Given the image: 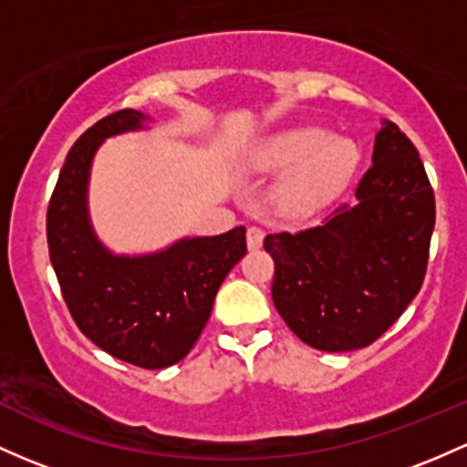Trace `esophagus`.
<instances>
[{
  "mask_svg": "<svg viewBox=\"0 0 467 467\" xmlns=\"http://www.w3.org/2000/svg\"><path fill=\"white\" fill-rule=\"evenodd\" d=\"M265 240V232L260 227H249L247 229V247L258 249Z\"/></svg>",
  "mask_w": 467,
  "mask_h": 467,
  "instance_id": "34e87169",
  "label": "esophagus"
}]
</instances>
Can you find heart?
Returning <instances> with one entry per match:
<instances>
[{"instance_id": "1", "label": "heart", "mask_w": 467, "mask_h": 467, "mask_svg": "<svg viewBox=\"0 0 467 467\" xmlns=\"http://www.w3.org/2000/svg\"><path fill=\"white\" fill-rule=\"evenodd\" d=\"M360 151L348 138H329L325 129L303 127L272 140L263 149L258 167L283 173L293 169L275 189V204L289 218H305L325 207L345 189Z\"/></svg>"}]
</instances>
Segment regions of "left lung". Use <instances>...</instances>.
<instances>
[{
    "label": "left lung",
    "mask_w": 467,
    "mask_h": 467,
    "mask_svg": "<svg viewBox=\"0 0 467 467\" xmlns=\"http://www.w3.org/2000/svg\"><path fill=\"white\" fill-rule=\"evenodd\" d=\"M434 215L419 151L383 122L356 204H338L316 227L265 238L275 265L272 298L287 327L320 352L372 345L423 285Z\"/></svg>",
    "instance_id": "1"
}]
</instances>
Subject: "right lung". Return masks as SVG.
Listing matches in <instances>:
<instances>
[{"mask_svg":"<svg viewBox=\"0 0 467 467\" xmlns=\"http://www.w3.org/2000/svg\"><path fill=\"white\" fill-rule=\"evenodd\" d=\"M147 115L111 113L79 135L47 212L51 265L75 325L99 349L135 368L162 369L192 352L224 275L247 254L244 227L184 238L167 252L113 255L87 215L93 153L104 138L142 129Z\"/></svg>","mask_w":467,"mask_h":467,"instance_id":"right-lung-1","label":"right lung"}]
</instances>
